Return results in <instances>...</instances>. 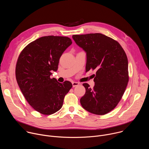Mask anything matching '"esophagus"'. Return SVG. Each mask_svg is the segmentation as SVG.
Instances as JSON below:
<instances>
[{
  "mask_svg": "<svg viewBox=\"0 0 149 149\" xmlns=\"http://www.w3.org/2000/svg\"><path fill=\"white\" fill-rule=\"evenodd\" d=\"M72 86H73V87H75V86L79 85V84L78 82H72Z\"/></svg>",
  "mask_w": 149,
  "mask_h": 149,
  "instance_id": "obj_1",
  "label": "esophagus"
}]
</instances>
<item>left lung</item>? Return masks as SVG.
Listing matches in <instances>:
<instances>
[{
	"label": "left lung",
	"mask_w": 149,
	"mask_h": 149,
	"mask_svg": "<svg viewBox=\"0 0 149 149\" xmlns=\"http://www.w3.org/2000/svg\"><path fill=\"white\" fill-rule=\"evenodd\" d=\"M72 38L86 53V72L96 71L93 88L83 84L86 92L81 104L92 113L105 115L118 105L127 85V56L116 40L101 33L75 34Z\"/></svg>",
	"instance_id": "8db88e82"
}]
</instances>
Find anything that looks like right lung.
<instances>
[{
  "label": "right lung",
  "instance_id": "1",
  "mask_svg": "<svg viewBox=\"0 0 149 149\" xmlns=\"http://www.w3.org/2000/svg\"><path fill=\"white\" fill-rule=\"evenodd\" d=\"M71 44L68 37L44 36L29 43L19 54L15 71L17 84L30 105L41 114L49 115L59 111L72 87L68 81L61 84L50 78Z\"/></svg>",
  "mask_w": 149,
  "mask_h": 149
}]
</instances>
